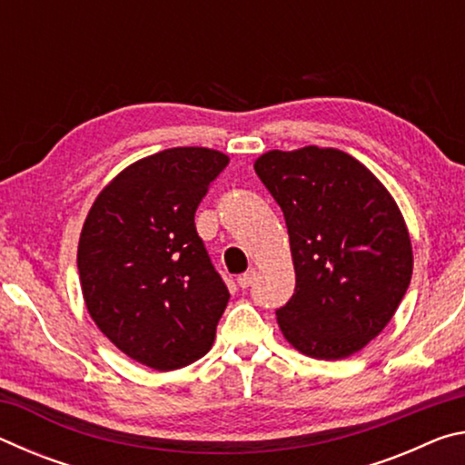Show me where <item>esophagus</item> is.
<instances>
[{
	"label": "esophagus",
	"mask_w": 465,
	"mask_h": 465,
	"mask_svg": "<svg viewBox=\"0 0 465 465\" xmlns=\"http://www.w3.org/2000/svg\"><path fill=\"white\" fill-rule=\"evenodd\" d=\"M254 281H256V271H254V269H250L248 272L240 274V277H238V285H240L242 289H248Z\"/></svg>",
	"instance_id": "1"
}]
</instances>
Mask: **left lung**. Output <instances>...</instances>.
I'll list each match as a JSON object with an SVG mask.
<instances>
[{
  "label": "left lung",
  "mask_w": 465,
  "mask_h": 465,
  "mask_svg": "<svg viewBox=\"0 0 465 465\" xmlns=\"http://www.w3.org/2000/svg\"><path fill=\"white\" fill-rule=\"evenodd\" d=\"M254 170L285 215L295 293L277 310L299 352L355 355L388 326L412 279L411 233L369 168L334 147L262 153Z\"/></svg>",
  "instance_id": "obj_1"
}]
</instances>
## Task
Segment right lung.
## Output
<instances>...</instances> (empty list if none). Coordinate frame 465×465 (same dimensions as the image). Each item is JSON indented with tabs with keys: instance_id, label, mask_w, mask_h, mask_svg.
I'll return each instance as SVG.
<instances>
[{
	"instance_id": "add662e5",
	"label": "right lung",
	"mask_w": 465,
	"mask_h": 465,
	"mask_svg": "<svg viewBox=\"0 0 465 465\" xmlns=\"http://www.w3.org/2000/svg\"><path fill=\"white\" fill-rule=\"evenodd\" d=\"M230 157L172 147L124 168L85 217L77 271L85 308L116 349L157 371L204 357L230 291L194 227Z\"/></svg>"
}]
</instances>
